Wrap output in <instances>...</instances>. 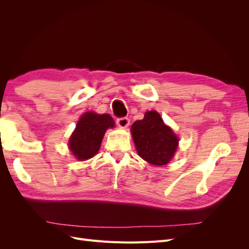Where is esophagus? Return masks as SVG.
<instances>
[{
  "label": "esophagus",
  "instance_id": "34e87169",
  "mask_svg": "<svg viewBox=\"0 0 249 249\" xmlns=\"http://www.w3.org/2000/svg\"><path fill=\"white\" fill-rule=\"evenodd\" d=\"M116 124L119 127H122V129H125V127L129 126L130 124V119L126 118V117H122V118H118L116 120Z\"/></svg>",
  "mask_w": 249,
  "mask_h": 249
}]
</instances>
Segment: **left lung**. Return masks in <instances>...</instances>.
I'll return each mask as SVG.
<instances>
[{
  "label": "left lung",
  "instance_id": "left-lung-1",
  "mask_svg": "<svg viewBox=\"0 0 249 249\" xmlns=\"http://www.w3.org/2000/svg\"><path fill=\"white\" fill-rule=\"evenodd\" d=\"M131 132L138 155L157 166L169 163L178 145L177 135L157 111H147L144 118L132 124Z\"/></svg>",
  "mask_w": 249,
  "mask_h": 249
}]
</instances>
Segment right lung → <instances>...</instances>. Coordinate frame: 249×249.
Segmentation results:
<instances>
[{
    "label": "right lung",
    "mask_w": 249,
    "mask_h": 249,
    "mask_svg": "<svg viewBox=\"0 0 249 249\" xmlns=\"http://www.w3.org/2000/svg\"><path fill=\"white\" fill-rule=\"evenodd\" d=\"M114 125V120L109 114L86 112L81 116L70 138L71 152L79 161L90 159L99 152L107 129Z\"/></svg>",
    "instance_id": "add662e5"
}]
</instances>
